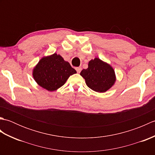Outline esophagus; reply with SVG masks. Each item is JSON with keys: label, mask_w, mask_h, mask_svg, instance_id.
I'll return each instance as SVG.
<instances>
[{"label": "esophagus", "mask_w": 155, "mask_h": 155, "mask_svg": "<svg viewBox=\"0 0 155 155\" xmlns=\"http://www.w3.org/2000/svg\"><path fill=\"white\" fill-rule=\"evenodd\" d=\"M81 70H82L81 67H77V68H76V71H77V72H78V73H80Z\"/></svg>", "instance_id": "1"}]
</instances>
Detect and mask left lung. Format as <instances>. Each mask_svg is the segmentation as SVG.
<instances>
[{"mask_svg": "<svg viewBox=\"0 0 155 155\" xmlns=\"http://www.w3.org/2000/svg\"><path fill=\"white\" fill-rule=\"evenodd\" d=\"M81 75L88 87L98 93L106 92L116 80L113 68L98 58L89 61L88 68L83 69Z\"/></svg>", "mask_w": 155, "mask_h": 155, "instance_id": "obj_1", "label": "left lung"}]
</instances>
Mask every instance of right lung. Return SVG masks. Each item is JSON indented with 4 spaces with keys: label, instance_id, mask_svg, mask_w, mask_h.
I'll return each instance as SVG.
<instances>
[{
    "label": "right lung",
    "instance_id": "add662e5",
    "mask_svg": "<svg viewBox=\"0 0 155 155\" xmlns=\"http://www.w3.org/2000/svg\"><path fill=\"white\" fill-rule=\"evenodd\" d=\"M77 73L69 62L60 55L53 54L42 58L33 71L35 81L49 91L57 90L63 85L71 75Z\"/></svg>",
    "mask_w": 155,
    "mask_h": 155
}]
</instances>
